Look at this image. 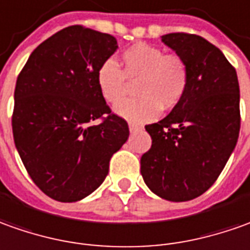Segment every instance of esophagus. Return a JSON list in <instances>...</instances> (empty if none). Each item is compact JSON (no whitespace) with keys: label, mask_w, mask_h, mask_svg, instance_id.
<instances>
[{"label":"esophagus","mask_w":250,"mask_h":250,"mask_svg":"<svg viewBox=\"0 0 250 250\" xmlns=\"http://www.w3.org/2000/svg\"><path fill=\"white\" fill-rule=\"evenodd\" d=\"M128 128H130V132H135L139 128V125H134V123H130V125H128Z\"/></svg>","instance_id":"1"}]
</instances>
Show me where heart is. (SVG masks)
I'll return each instance as SVG.
<instances>
[{"label": "heart", "mask_w": 250, "mask_h": 250, "mask_svg": "<svg viewBox=\"0 0 250 250\" xmlns=\"http://www.w3.org/2000/svg\"><path fill=\"white\" fill-rule=\"evenodd\" d=\"M122 71L108 60L97 71V84L105 101L120 102L126 92V81L139 82L137 99L115 106V113L132 122L150 120L160 109L175 108L186 93L189 69L182 57L164 54L159 47L135 43L122 54ZM127 79L126 81L125 79Z\"/></svg>", "instance_id": "heart-1"}]
</instances>
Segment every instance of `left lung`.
<instances>
[{"instance_id": "8db88e82", "label": "left lung", "mask_w": 250, "mask_h": 250, "mask_svg": "<svg viewBox=\"0 0 250 250\" xmlns=\"http://www.w3.org/2000/svg\"><path fill=\"white\" fill-rule=\"evenodd\" d=\"M161 42L185 60L189 83L166 118L145 125L152 147L141 157V174L156 196L182 203L209 189L235 149L239 84L222 50L203 37L172 32Z\"/></svg>"}]
</instances>
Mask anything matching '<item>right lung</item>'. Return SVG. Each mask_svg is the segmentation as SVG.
Segmentation results:
<instances>
[{
  "instance_id": "obj_1",
  "label": "right lung",
  "mask_w": 250,
  "mask_h": 250,
  "mask_svg": "<svg viewBox=\"0 0 250 250\" xmlns=\"http://www.w3.org/2000/svg\"><path fill=\"white\" fill-rule=\"evenodd\" d=\"M116 50L115 37L71 25L30 54L16 81L15 145L34 183L53 200L75 203L98 189L128 139L125 120L112 115L97 84L98 68Z\"/></svg>"
}]
</instances>
